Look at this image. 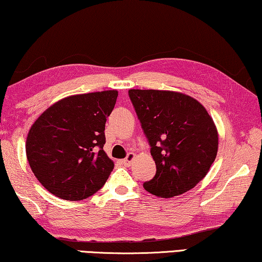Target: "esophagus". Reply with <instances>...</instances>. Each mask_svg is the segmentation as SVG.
<instances>
[{"mask_svg":"<svg viewBox=\"0 0 262 262\" xmlns=\"http://www.w3.org/2000/svg\"><path fill=\"white\" fill-rule=\"evenodd\" d=\"M135 158H136V155L132 154V152H130V154L127 155L126 158L122 160V163L124 165H126V166H130V165L132 164V162H134V160H135Z\"/></svg>","mask_w":262,"mask_h":262,"instance_id":"1","label":"esophagus"}]
</instances>
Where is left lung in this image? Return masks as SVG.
Instances as JSON below:
<instances>
[{"instance_id": "1", "label": "left lung", "mask_w": 262, "mask_h": 262, "mask_svg": "<svg viewBox=\"0 0 262 262\" xmlns=\"http://www.w3.org/2000/svg\"><path fill=\"white\" fill-rule=\"evenodd\" d=\"M128 96L157 167L144 188L162 198L190 191L207 174L218 154L212 117L203 104L183 92L131 89Z\"/></svg>"}]
</instances>
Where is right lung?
Instances as JSON below:
<instances>
[{"instance_id": "1", "label": "right lung", "mask_w": 262, "mask_h": 262, "mask_svg": "<svg viewBox=\"0 0 262 262\" xmlns=\"http://www.w3.org/2000/svg\"><path fill=\"white\" fill-rule=\"evenodd\" d=\"M117 90L66 97L30 127L27 158L39 183L66 200H83L103 187L115 164L103 150L106 117Z\"/></svg>"}]
</instances>
